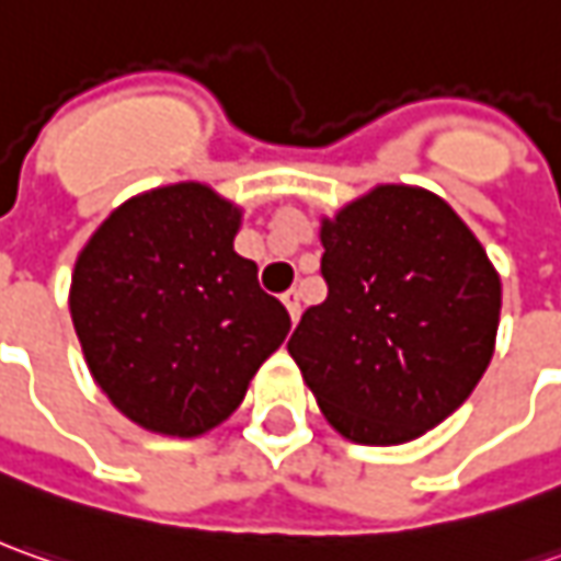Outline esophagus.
Masks as SVG:
<instances>
[{
  "label": "esophagus",
  "mask_w": 561,
  "mask_h": 561,
  "mask_svg": "<svg viewBox=\"0 0 561 561\" xmlns=\"http://www.w3.org/2000/svg\"><path fill=\"white\" fill-rule=\"evenodd\" d=\"M282 304L288 307V317H291V322H298V317H300V291L298 288L285 291V295H282Z\"/></svg>",
  "instance_id": "1"
}]
</instances>
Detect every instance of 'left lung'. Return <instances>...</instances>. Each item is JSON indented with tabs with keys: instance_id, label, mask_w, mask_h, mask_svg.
I'll list each match as a JSON object with an SVG mask.
<instances>
[{
	"instance_id": "8db88e82",
	"label": "left lung",
	"mask_w": 561,
	"mask_h": 561,
	"mask_svg": "<svg viewBox=\"0 0 561 561\" xmlns=\"http://www.w3.org/2000/svg\"><path fill=\"white\" fill-rule=\"evenodd\" d=\"M329 295L288 354L357 444H407L462 407L493 357L500 276L472 229L415 185H376L322 220Z\"/></svg>"
}]
</instances>
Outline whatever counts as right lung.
<instances>
[{
    "instance_id": "add662e5",
    "label": "right lung",
    "mask_w": 561,
    "mask_h": 561,
    "mask_svg": "<svg viewBox=\"0 0 561 561\" xmlns=\"http://www.w3.org/2000/svg\"><path fill=\"white\" fill-rule=\"evenodd\" d=\"M239 222L210 185H161L121 204L77 257L70 319L89 373L148 432L217 428L291 329L232 248Z\"/></svg>"
}]
</instances>
